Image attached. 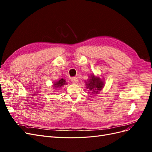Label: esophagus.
I'll return each mask as SVG.
<instances>
[{
  "label": "esophagus",
  "instance_id": "esophagus-1",
  "mask_svg": "<svg viewBox=\"0 0 152 152\" xmlns=\"http://www.w3.org/2000/svg\"><path fill=\"white\" fill-rule=\"evenodd\" d=\"M71 80H72V82H73V84H76V83H77L78 82V79L77 77H72V79H71Z\"/></svg>",
  "mask_w": 152,
  "mask_h": 152
}]
</instances>
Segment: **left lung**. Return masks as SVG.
<instances>
[{
  "instance_id": "obj_1",
  "label": "left lung",
  "mask_w": 152,
  "mask_h": 152,
  "mask_svg": "<svg viewBox=\"0 0 152 152\" xmlns=\"http://www.w3.org/2000/svg\"><path fill=\"white\" fill-rule=\"evenodd\" d=\"M87 88L89 89L91 93L97 94L100 90H102L104 86L103 80H101L99 77H96L94 75H92L87 80L86 83Z\"/></svg>"
}]
</instances>
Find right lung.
Wrapping results in <instances>:
<instances>
[{
  "label": "right lung",
  "instance_id": "1",
  "mask_svg": "<svg viewBox=\"0 0 152 152\" xmlns=\"http://www.w3.org/2000/svg\"><path fill=\"white\" fill-rule=\"evenodd\" d=\"M66 81L64 80L63 79H61L59 80V81L55 82L54 83V87H61V86H63L64 85H65L66 83L65 82Z\"/></svg>",
  "mask_w": 152,
  "mask_h": 152
}]
</instances>
